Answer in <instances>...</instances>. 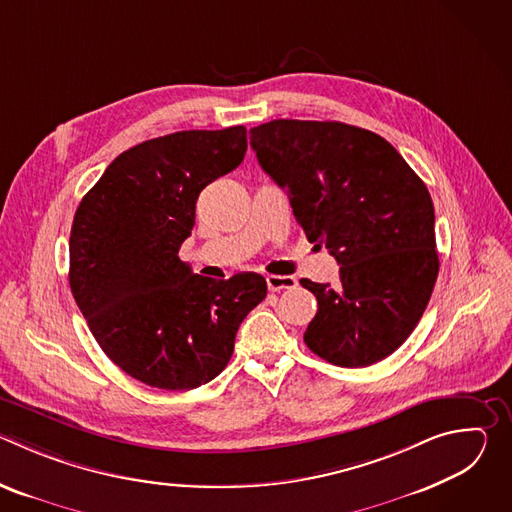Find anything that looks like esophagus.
<instances>
[{"label":"esophagus","instance_id":"esophagus-1","mask_svg":"<svg viewBox=\"0 0 512 512\" xmlns=\"http://www.w3.org/2000/svg\"><path fill=\"white\" fill-rule=\"evenodd\" d=\"M298 285V279L291 275H267V287L269 291H281V289H291Z\"/></svg>","mask_w":512,"mask_h":512}]
</instances>
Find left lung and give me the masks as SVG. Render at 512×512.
<instances>
[{
	"mask_svg": "<svg viewBox=\"0 0 512 512\" xmlns=\"http://www.w3.org/2000/svg\"><path fill=\"white\" fill-rule=\"evenodd\" d=\"M249 133L308 241L340 265L336 287L300 279L318 300L308 348L346 369L387 358L421 320L440 271L423 180L387 139L340 121L275 119Z\"/></svg>",
	"mask_w": 512,
	"mask_h": 512,
	"instance_id": "8db88e82",
	"label": "left lung"
}]
</instances>
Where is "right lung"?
Here are the masks:
<instances>
[{"instance_id":"obj_1","label":"right lung","mask_w":512,"mask_h":512,"mask_svg":"<svg viewBox=\"0 0 512 512\" xmlns=\"http://www.w3.org/2000/svg\"><path fill=\"white\" fill-rule=\"evenodd\" d=\"M245 152L243 125L148 139L119 154L75 212L72 296L103 352L145 385L188 391L221 375L267 296L257 273L210 279L178 257L198 194Z\"/></svg>"}]
</instances>
